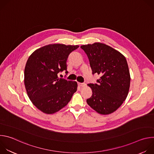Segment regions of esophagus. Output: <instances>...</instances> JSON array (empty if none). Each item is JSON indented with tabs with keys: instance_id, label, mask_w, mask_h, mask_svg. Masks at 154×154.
<instances>
[{
	"instance_id": "34e87169",
	"label": "esophagus",
	"mask_w": 154,
	"mask_h": 154,
	"mask_svg": "<svg viewBox=\"0 0 154 154\" xmlns=\"http://www.w3.org/2000/svg\"><path fill=\"white\" fill-rule=\"evenodd\" d=\"M78 85L80 87H83V86H85L86 85V84L84 83H78Z\"/></svg>"
}]
</instances>
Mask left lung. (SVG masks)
<instances>
[{"instance_id":"left-lung-1","label":"left lung","mask_w":154,"mask_h":154,"mask_svg":"<svg viewBox=\"0 0 154 154\" xmlns=\"http://www.w3.org/2000/svg\"><path fill=\"white\" fill-rule=\"evenodd\" d=\"M80 48L89 59L92 74L100 76L97 83L88 85L93 94L87 103L101 115L110 114L122 104L128 93L130 75L125 57L100 42Z\"/></svg>"}]
</instances>
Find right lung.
I'll list each match as a JSON object with an SVG mask.
<instances>
[{"mask_svg":"<svg viewBox=\"0 0 154 154\" xmlns=\"http://www.w3.org/2000/svg\"><path fill=\"white\" fill-rule=\"evenodd\" d=\"M79 46L54 44L36 50L29 57L24 70V84L33 104L46 114H53L66 105L77 90L75 81L59 78L67 71L69 54Z\"/></svg>","mask_w":154,"mask_h":154,"instance_id":"add662e5","label":"right lung"}]
</instances>
